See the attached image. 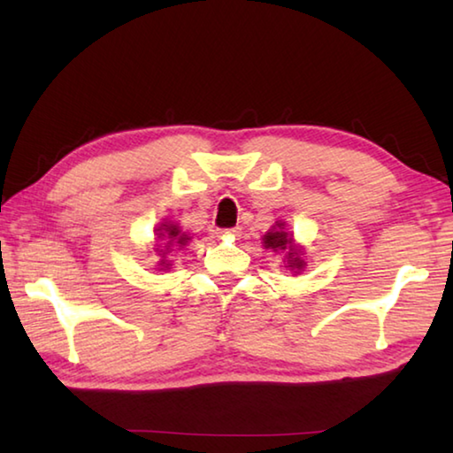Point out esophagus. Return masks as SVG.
Listing matches in <instances>:
<instances>
[{
	"label": "esophagus",
	"mask_w": 453,
	"mask_h": 453,
	"mask_svg": "<svg viewBox=\"0 0 453 453\" xmlns=\"http://www.w3.org/2000/svg\"><path fill=\"white\" fill-rule=\"evenodd\" d=\"M221 235H227V237H237V235H240V229H227V232H221Z\"/></svg>",
	"instance_id": "esophagus-1"
}]
</instances>
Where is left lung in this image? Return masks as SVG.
<instances>
[{"label": "left lung", "instance_id": "left-lung-1", "mask_svg": "<svg viewBox=\"0 0 453 453\" xmlns=\"http://www.w3.org/2000/svg\"><path fill=\"white\" fill-rule=\"evenodd\" d=\"M262 243L265 250H272L275 254H283V267L291 273H300L308 265L303 256V248L294 240V234L288 232L286 221H275V226H272L270 232H265V235L262 237Z\"/></svg>", "mask_w": 453, "mask_h": 453}]
</instances>
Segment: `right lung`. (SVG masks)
<instances>
[{"label": "right lung", "instance_id": "add662e5", "mask_svg": "<svg viewBox=\"0 0 453 453\" xmlns=\"http://www.w3.org/2000/svg\"><path fill=\"white\" fill-rule=\"evenodd\" d=\"M156 237L159 245L156 248L157 256H159V262H157V270L159 272H165L172 267V259H167L170 256V251L175 250H183L188 245V242L191 240L188 232H183L180 227V224H175V221H162L156 227Z\"/></svg>", "mask_w": 453, "mask_h": 453}]
</instances>
